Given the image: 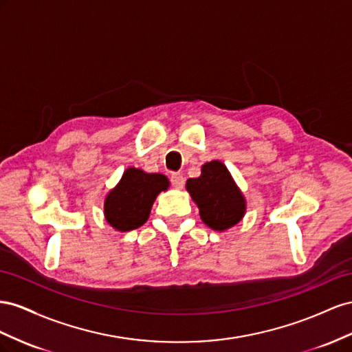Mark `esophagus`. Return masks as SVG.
<instances>
[{"instance_id":"esophagus-1","label":"esophagus","mask_w":352,"mask_h":352,"mask_svg":"<svg viewBox=\"0 0 352 352\" xmlns=\"http://www.w3.org/2000/svg\"><path fill=\"white\" fill-rule=\"evenodd\" d=\"M184 183H186V179L179 173H174L173 175H170V184H173V187L183 188Z\"/></svg>"}]
</instances>
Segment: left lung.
<instances>
[{
	"label": "left lung",
	"instance_id": "left-lung-1",
	"mask_svg": "<svg viewBox=\"0 0 352 352\" xmlns=\"http://www.w3.org/2000/svg\"><path fill=\"white\" fill-rule=\"evenodd\" d=\"M186 188L199 206L200 218L217 232L236 226L245 215L246 200L219 160L205 164L200 177L187 179Z\"/></svg>",
	"mask_w": 352,
	"mask_h": 352
}]
</instances>
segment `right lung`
Here are the masks:
<instances>
[{"label": "right lung", "mask_w": 352, "mask_h": 352, "mask_svg": "<svg viewBox=\"0 0 352 352\" xmlns=\"http://www.w3.org/2000/svg\"><path fill=\"white\" fill-rule=\"evenodd\" d=\"M168 187V178L162 174H147L142 169L128 168L118 186L106 196V221L119 232L142 227L148 219L155 199Z\"/></svg>", "instance_id": "add662e5"}]
</instances>
